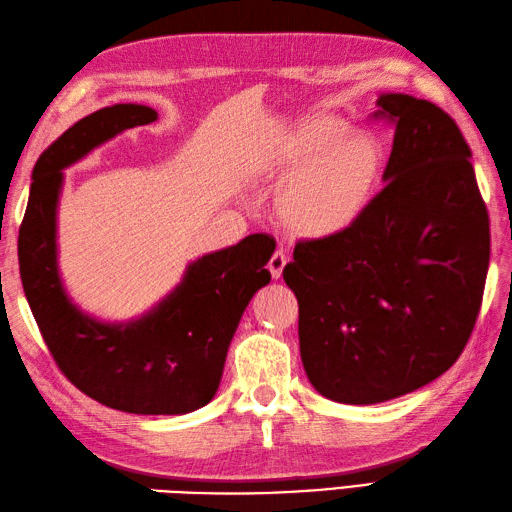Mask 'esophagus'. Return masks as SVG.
<instances>
[{
    "label": "esophagus",
    "mask_w": 512,
    "mask_h": 512,
    "mask_svg": "<svg viewBox=\"0 0 512 512\" xmlns=\"http://www.w3.org/2000/svg\"><path fill=\"white\" fill-rule=\"evenodd\" d=\"M287 263H289V258H287L285 252H276L274 256H271V258H269V265H267L271 278L278 280V278L282 276V271H285Z\"/></svg>",
    "instance_id": "1"
}]
</instances>
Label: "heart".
<instances>
[{"label": "heart", "instance_id": "heart-1", "mask_svg": "<svg viewBox=\"0 0 512 512\" xmlns=\"http://www.w3.org/2000/svg\"><path fill=\"white\" fill-rule=\"evenodd\" d=\"M381 173V146L331 113H311L278 131L267 157V175L285 179L276 195L278 221L313 241L357 225Z\"/></svg>", "mask_w": 512, "mask_h": 512}]
</instances>
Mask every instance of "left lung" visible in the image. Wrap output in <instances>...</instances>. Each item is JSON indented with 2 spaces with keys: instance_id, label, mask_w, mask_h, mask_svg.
Masks as SVG:
<instances>
[{
  "instance_id": "1",
  "label": "left lung",
  "mask_w": 512,
  "mask_h": 512,
  "mask_svg": "<svg viewBox=\"0 0 512 512\" xmlns=\"http://www.w3.org/2000/svg\"><path fill=\"white\" fill-rule=\"evenodd\" d=\"M394 124L385 188L348 232L300 241L282 278L300 306L306 377L348 405L383 403L447 372L478 320L491 230L471 149L434 102L381 94Z\"/></svg>"
}]
</instances>
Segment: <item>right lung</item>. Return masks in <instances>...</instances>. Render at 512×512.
Segmentation results:
<instances>
[{"instance_id": "1", "label": "right lung", "mask_w": 512, "mask_h": 512, "mask_svg": "<svg viewBox=\"0 0 512 512\" xmlns=\"http://www.w3.org/2000/svg\"><path fill=\"white\" fill-rule=\"evenodd\" d=\"M155 120V109L133 102L105 107L41 153L19 227V274L45 346L78 390L111 410L173 416L195 412L217 394L243 311L271 280L265 265L276 241L252 234L197 258L179 285L138 320L100 322L78 309L63 289L56 258L63 168L118 133Z\"/></svg>"}]
</instances>
